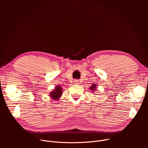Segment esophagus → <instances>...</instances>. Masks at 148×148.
<instances>
[{"instance_id":"1","label":"esophagus","mask_w":148,"mask_h":148,"mask_svg":"<svg viewBox=\"0 0 148 148\" xmlns=\"http://www.w3.org/2000/svg\"><path fill=\"white\" fill-rule=\"evenodd\" d=\"M79 80L78 79H75L74 80V84H77V85H78V84H79Z\"/></svg>"}]
</instances>
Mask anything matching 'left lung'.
Returning a JSON list of instances; mask_svg holds the SVG:
<instances>
[{"instance_id":"8db88e82","label":"left lung","mask_w":148,"mask_h":148,"mask_svg":"<svg viewBox=\"0 0 148 148\" xmlns=\"http://www.w3.org/2000/svg\"><path fill=\"white\" fill-rule=\"evenodd\" d=\"M97 85L96 84H93L90 87V90H91V91H96V90H97ZM93 91H92V92H93Z\"/></svg>"}]
</instances>
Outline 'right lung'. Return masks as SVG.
<instances>
[{"instance_id":"right-lung-1","label":"right lung","mask_w":148,"mask_h":148,"mask_svg":"<svg viewBox=\"0 0 148 148\" xmlns=\"http://www.w3.org/2000/svg\"><path fill=\"white\" fill-rule=\"evenodd\" d=\"M62 94V88L60 86H57L55 87V88L50 92L49 96L50 98L54 100L58 99Z\"/></svg>"}]
</instances>
